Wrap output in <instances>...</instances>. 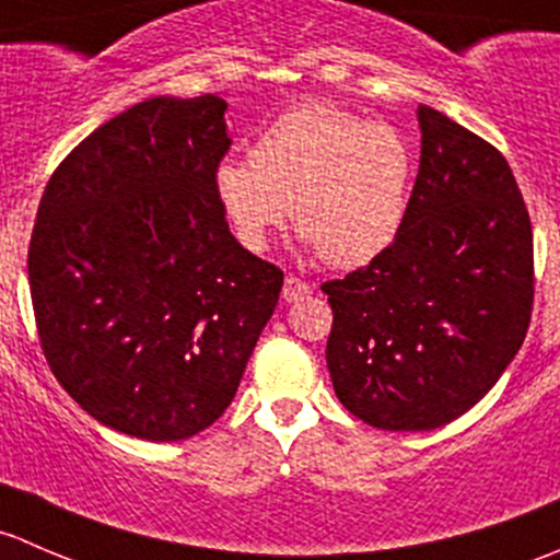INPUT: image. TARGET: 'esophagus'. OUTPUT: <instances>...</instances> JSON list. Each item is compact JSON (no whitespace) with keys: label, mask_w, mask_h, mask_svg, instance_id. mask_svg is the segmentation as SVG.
I'll return each mask as SVG.
<instances>
[{"label":"esophagus","mask_w":560,"mask_h":560,"mask_svg":"<svg viewBox=\"0 0 560 560\" xmlns=\"http://www.w3.org/2000/svg\"><path fill=\"white\" fill-rule=\"evenodd\" d=\"M306 295H312V284L298 279V276H287L284 287H281V298H284L287 303H292V301H301V298Z\"/></svg>","instance_id":"34e87169"}]
</instances>
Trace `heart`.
Instances as JSON below:
<instances>
[{
	"label": "heart",
	"mask_w": 560,
	"mask_h": 560,
	"mask_svg": "<svg viewBox=\"0 0 560 560\" xmlns=\"http://www.w3.org/2000/svg\"><path fill=\"white\" fill-rule=\"evenodd\" d=\"M411 151L389 124L332 105L276 118L252 160H224L213 191L248 252H262L292 211L298 233L332 268H358L393 244L406 217Z\"/></svg>",
	"instance_id": "b5f03b06"
}]
</instances>
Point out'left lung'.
I'll return each instance as SVG.
<instances>
[{"mask_svg": "<svg viewBox=\"0 0 560 560\" xmlns=\"http://www.w3.org/2000/svg\"><path fill=\"white\" fill-rule=\"evenodd\" d=\"M420 173L380 257L325 281L338 400L382 431L466 415L523 347L534 235L504 154L433 107L417 110Z\"/></svg>", "mask_w": 560, "mask_h": 560, "instance_id": "8db88e82", "label": "left lung"}]
</instances>
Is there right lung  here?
Returning a JSON list of instances; mask_svg holds the SVG:
<instances>
[{"label": "right lung", "mask_w": 560, "mask_h": 560, "mask_svg": "<svg viewBox=\"0 0 560 560\" xmlns=\"http://www.w3.org/2000/svg\"><path fill=\"white\" fill-rule=\"evenodd\" d=\"M217 94L151 97L65 156L37 208L30 290L59 385L118 433L178 442L235 398L284 273L233 238L213 191Z\"/></svg>", "instance_id": "right-lung-1"}]
</instances>
